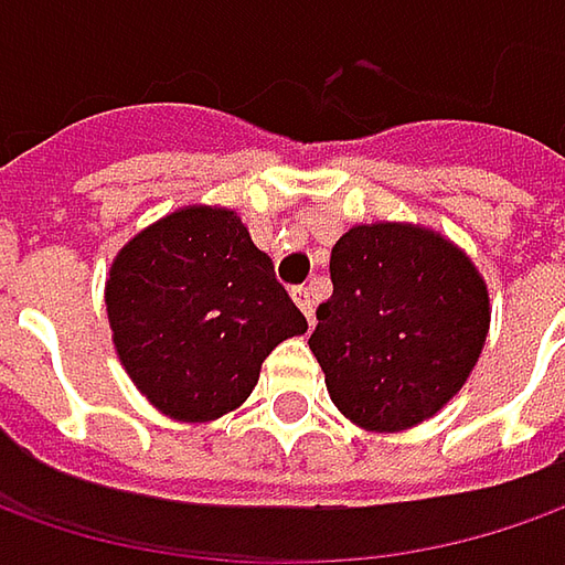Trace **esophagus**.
<instances>
[{
  "mask_svg": "<svg viewBox=\"0 0 565 565\" xmlns=\"http://www.w3.org/2000/svg\"><path fill=\"white\" fill-rule=\"evenodd\" d=\"M292 298H295V305L305 311V317H308V320H315V295H311V289H308V286H295Z\"/></svg>",
  "mask_w": 565,
  "mask_h": 565,
  "instance_id": "34e87169",
  "label": "esophagus"
}]
</instances>
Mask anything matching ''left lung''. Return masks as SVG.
Instances as JSON below:
<instances>
[{"label":"left lung","mask_w":565,"mask_h":565,"mask_svg":"<svg viewBox=\"0 0 565 565\" xmlns=\"http://www.w3.org/2000/svg\"><path fill=\"white\" fill-rule=\"evenodd\" d=\"M330 279L308 345L339 412L377 434L437 415L490 330L488 286L466 250L412 223L352 226L333 245Z\"/></svg>","instance_id":"left-lung-1"}]
</instances>
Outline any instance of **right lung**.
<instances>
[{
  "label": "right lung",
  "instance_id": "right-lung-1",
  "mask_svg": "<svg viewBox=\"0 0 565 565\" xmlns=\"http://www.w3.org/2000/svg\"><path fill=\"white\" fill-rule=\"evenodd\" d=\"M121 367L175 422H213L257 386L260 364L305 315L226 206H182L138 232L106 279Z\"/></svg>",
  "mask_w": 565,
  "mask_h": 565
}]
</instances>
